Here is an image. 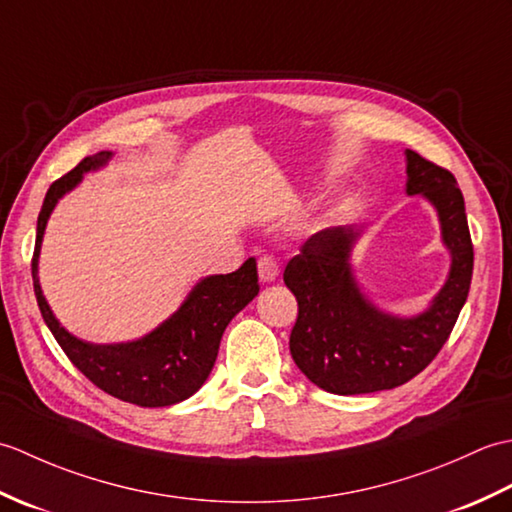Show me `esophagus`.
I'll use <instances>...</instances> for the list:
<instances>
[{"mask_svg": "<svg viewBox=\"0 0 512 512\" xmlns=\"http://www.w3.org/2000/svg\"><path fill=\"white\" fill-rule=\"evenodd\" d=\"M257 270H259V279L268 281V284H270V281H275V279L279 277V264H277V259L270 257V255L259 257Z\"/></svg>", "mask_w": 512, "mask_h": 512, "instance_id": "1", "label": "esophagus"}]
</instances>
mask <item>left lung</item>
<instances>
[{
    "label": "left lung",
    "mask_w": 512,
    "mask_h": 512,
    "mask_svg": "<svg viewBox=\"0 0 512 512\" xmlns=\"http://www.w3.org/2000/svg\"><path fill=\"white\" fill-rule=\"evenodd\" d=\"M405 156V191L436 209L442 244L451 255L449 277L427 310L396 317L365 297L350 262L361 228L319 231L284 270L299 303L290 354L310 383L330 394H372L418 376L447 343L469 297L473 244L458 180L416 151L407 149Z\"/></svg>",
    "instance_id": "1"
}]
</instances>
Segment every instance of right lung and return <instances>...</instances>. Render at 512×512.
<instances>
[{"instance_id":"obj_1","label":"right lung","mask_w":512,"mask_h":512,"mask_svg":"<svg viewBox=\"0 0 512 512\" xmlns=\"http://www.w3.org/2000/svg\"><path fill=\"white\" fill-rule=\"evenodd\" d=\"M110 158L112 151H99L52 182L37 220L32 284L43 321L81 374L118 400L138 407H169L193 396L209 378L226 325L257 297V262L250 257L235 273L200 279L167 321L136 341L101 345L70 334L54 317L41 292L39 253L43 233L63 195L70 193L85 173L105 167Z\"/></svg>"}]
</instances>
